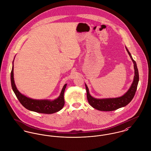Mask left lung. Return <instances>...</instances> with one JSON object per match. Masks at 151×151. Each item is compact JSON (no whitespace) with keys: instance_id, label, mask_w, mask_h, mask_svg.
<instances>
[{"instance_id":"obj_1","label":"left lung","mask_w":151,"mask_h":151,"mask_svg":"<svg viewBox=\"0 0 151 151\" xmlns=\"http://www.w3.org/2000/svg\"><path fill=\"white\" fill-rule=\"evenodd\" d=\"M126 50L130 56L132 61L134 63V80L132 83L130 89L128 91L122 96L116 98H110V99H95L90 95L89 92V89L88 86L85 84V88L86 90V95L87 99L89 104L95 109L96 110L103 111H111L117 110L119 108L123 107L127 105L133 99L135 95L136 90H137V85L139 81V74L138 70L137 69V64L135 60H133L132 56L126 48Z\"/></svg>"}]
</instances>
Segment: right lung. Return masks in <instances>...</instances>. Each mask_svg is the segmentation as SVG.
<instances>
[{
  "label": "right lung",
  "instance_id": "right-lung-1",
  "mask_svg": "<svg viewBox=\"0 0 151 151\" xmlns=\"http://www.w3.org/2000/svg\"><path fill=\"white\" fill-rule=\"evenodd\" d=\"M14 65L11 72V82L12 89L20 103L27 110L42 114H53L61 110L65 104L64 92L67 84H65L61 91L60 96L54 100H35L21 94L17 89L14 80Z\"/></svg>",
  "mask_w": 151,
  "mask_h": 151
}]
</instances>
